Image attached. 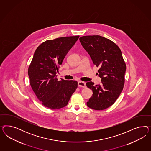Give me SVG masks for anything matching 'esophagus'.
<instances>
[{"label":"esophagus","mask_w":151,"mask_h":151,"mask_svg":"<svg viewBox=\"0 0 151 151\" xmlns=\"http://www.w3.org/2000/svg\"><path fill=\"white\" fill-rule=\"evenodd\" d=\"M78 86L80 87H86V83L85 82L83 81H78Z\"/></svg>","instance_id":"esophagus-1"}]
</instances>
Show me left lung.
<instances>
[{
	"mask_svg": "<svg viewBox=\"0 0 151 151\" xmlns=\"http://www.w3.org/2000/svg\"><path fill=\"white\" fill-rule=\"evenodd\" d=\"M79 40L93 64L100 67L101 78L99 85L86 83L93 92L87 106L93 110H105L114 104L124 88L126 66L121 51L113 41L100 35L84 36Z\"/></svg>",
	"mask_w": 151,
	"mask_h": 151,
	"instance_id": "8db88e82",
	"label": "left lung"
}]
</instances>
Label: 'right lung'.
<instances>
[{
	"mask_svg": "<svg viewBox=\"0 0 151 151\" xmlns=\"http://www.w3.org/2000/svg\"><path fill=\"white\" fill-rule=\"evenodd\" d=\"M79 36L61 37L44 41L37 47L29 66L30 84L42 105L51 110L68 105L78 88L75 80L57 79L60 65Z\"/></svg>",
	"mask_w": 151,
	"mask_h": 151,
	"instance_id": "add662e5",
	"label": "right lung"
}]
</instances>
